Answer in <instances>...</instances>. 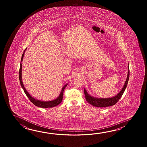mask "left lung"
Masks as SVG:
<instances>
[{
    "label": "left lung",
    "instance_id": "1",
    "mask_svg": "<svg viewBox=\"0 0 147 147\" xmlns=\"http://www.w3.org/2000/svg\"><path fill=\"white\" fill-rule=\"evenodd\" d=\"M129 67L128 66V72L127 78L126 79V81L125 82V84L123 86V87L122 88V90L115 97L110 98H96L93 97H91L89 94H88L87 91L84 89V96L86 97V99L88 101V102L91 104V105L97 107H106L112 106L114 105H115L119 99L121 98V97L125 92V89L127 87V86L128 84V80L129 78Z\"/></svg>",
    "mask_w": 147,
    "mask_h": 147
}]
</instances>
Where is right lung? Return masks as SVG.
<instances>
[{"label":"right lung","mask_w":147,"mask_h":147,"mask_svg":"<svg viewBox=\"0 0 147 147\" xmlns=\"http://www.w3.org/2000/svg\"><path fill=\"white\" fill-rule=\"evenodd\" d=\"M26 49H25L24 53H25V50H26ZM24 56V53L22 54V59H21V62L22 61V59H23ZM22 64L21 63H20V68H19V81H20V84H21V86L22 87L23 90H24L25 94H26V96L28 97L29 99L30 100L31 102L33 103L34 105L35 106H36L41 107V108H52V107L57 106L58 105H59L60 103L61 102L62 100H63V91H64V89L66 88V86H67V84H65L63 87V89H62V90L61 91V92L60 94L59 97H58L55 100H52V101H40V100H36V99H34L33 97H31V96L29 94V93L27 92V91L26 90L25 87H24V86L23 84V83H22Z\"/></svg>","instance_id":"1"}]
</instances>
